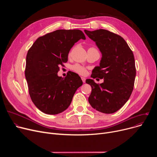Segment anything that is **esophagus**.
<instances>
[{"instance_id":"34e87169","label":"esophagus","mask_w":157,"mask_h":157,"mask_svg":"<svg viewBox=\"0 0 157 157\" xmlns=\"http://www.w3.org/2000/svg\"><path fill=\"white\" fill-rule=\"evenodd\" d=\"M81 79H82V81H83V83H85V81H86V78H85L81 77Z\"/></svg>"}]
</instances>
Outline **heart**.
I'll return each mask as SVG.
<instances>
[{"instance_id": "obj_1", "label": "heart", "mask_w": 157, "mask_h": 157, "mask_svg": "<svg viewBox=\"0 0 157 157\" xmlns=\"http://www.w3.org/2000/svg\"><path fill=\"white\" fill-rule=\"evenodd\" d=\"M72 69L74 71H75L79 74H81V75H85L87 72L86 69L85 67H83V66H81L79 64H76L73 65Z\"/></svg>"}]
</instances>
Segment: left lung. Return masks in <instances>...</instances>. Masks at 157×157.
Instances as JSON below:
<instances>
[{"label": "left lung", "mask_w": 157, "mask_h": 157, "mask_svg": "<svg viewBox=\"0 0 157 157\" xmlns=\"http://www.w3.org/2000/svg\"><path fill=\"white\" fill-rule=\"evenodd\" d=\"M84 31L102 53L99 66L94 69L91 77L104 78L101 84L92 79L86 80L92 87L88 102L98 111L115 113L127 102L132 92L136 75L134 54L119 35L104 29Z\"/></svg>", "instance_id": "1"}]
</instances>
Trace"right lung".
<instances>
[{
	"mask_svg": "<svg viewBox=\"0 0 157 157\" xmlns=\"http://www.w3.org/2000/svg\"><path fill=\"white\" fill-rule=\"evenodd\" d=\"M80 39H86L80 30H56L37 38L28 51L25 74L29 94L33 103L46 114H57L67 109L83 85L75 72H69L63 78L57 74Z\"/></svg>",
	"mask_w": 157,
	"mask_h": 157,
	"instance_id": "obj_1",
	"label": "right lung"
}]
</instances>
